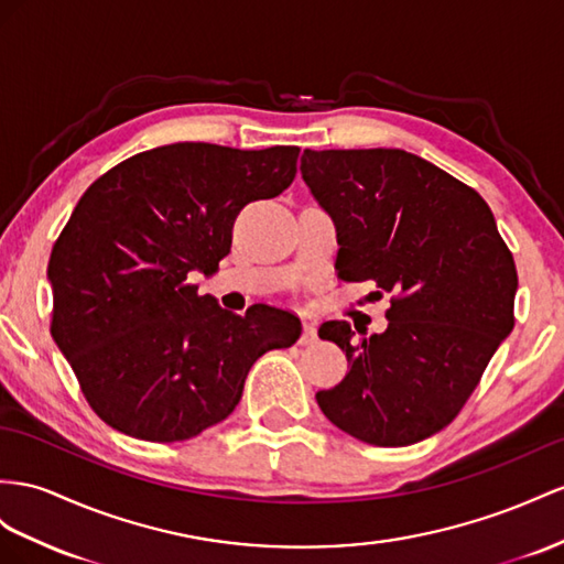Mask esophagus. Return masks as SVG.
I'll return each mask as SVG.
<instances>
[{"mask_svg": "<svg viewBox=\"0 0 564 564\" xmlns=\"http://www.w3.org/2000/svg\"><path fill=\"white\" fill-rule=\"evenodd\" d=\"M316 328H314V324H310V322H302V334H300V345H312V343H316Z\"/></svg>", "mask_w": 564, "mask_h": 564, "instance_id": "obj_1", "label": "esophagus"}]
</instances>
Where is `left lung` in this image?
<instances>
[{"mask_svg": "<svg viewBox=\"0 0 564 564\" xmlns=\"http://www.w3.org/2000/svg\"><path fill=\"white\" fill-rule=\"evenodd\" d=\"M300 171L336 221L338 279L391 293L383 334L322 324L350 371L316 402L369 445L420 443L455 420L514 328L512 252L474 187L405 150H305Z\"/></svg>", "mask_w": 564, "mask_h": 564, "instance_id": "1", "label": "left lung"}]
</instances>
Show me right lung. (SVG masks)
Returning a JSON list of instances; mask_svg holds the SVG:
<instances>
[{
	"label": "right lung",
	"instance_id": "right-lung-1",
	"mask_svg": "<svg viewBox=\"0 0 564 564\" xmlns=\"http://www.w3.org/2000/svg\"><path fill=\"white\" fill-rule=\"evenodd\" d=\"M300 148L176 142L109 169L56 238L52 338L99 420L176 443L236 410L259 357L291 348L300 322L269 305L226 312L191 273L230 252L240 209L281 195Z\"/></svg>",
	"mask_w": 564,
	"mask_h": 564
}]
</instances>
